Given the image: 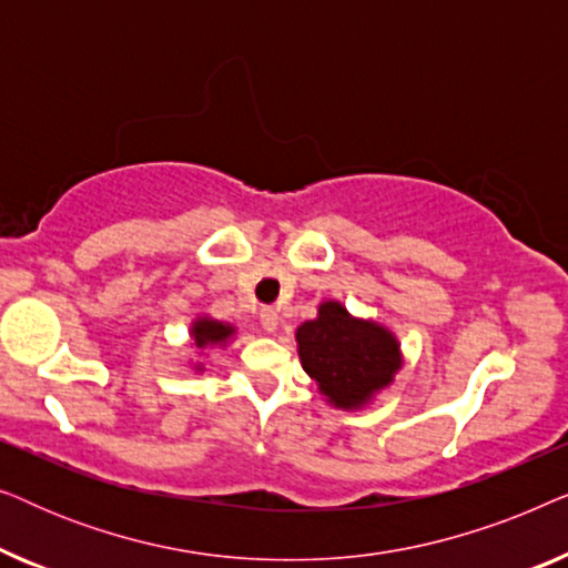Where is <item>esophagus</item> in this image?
<instances>
[{
  "label": "esophagus",
  "mask_w": 568,
  "mask_h": 568,
  "mask_svg": "<svg viewBox=\"0 0 568 568\" xmlns=\"http://www.w3.org/2000/svg\"><path fill=\"white\" fill-rule=\"evenodd\" d=\"M258 321H261L263 331H266V333H274L278 328V313L274 307H263L258 313Z\"/></svg>",
  "instance_id": "34e87169"
}]
</instances>
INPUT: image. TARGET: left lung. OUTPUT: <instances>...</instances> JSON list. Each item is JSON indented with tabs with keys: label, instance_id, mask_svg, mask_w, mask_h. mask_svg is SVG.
I'll list each match as a JSON object with an SVG mask.
<instances>
[{
	"label": "left lung",
	"instance_id": "8db88e82",
	"mask_svg": "<svg viewBox=\"0 0 568 568\" xmlns=\"http://www.w3.org/2000/svg\"><path fill=\"white\" fill-rule=\"evenodd\" d=\"M294 336L302 369L336 408H364L379 390L393 385L395 372L403 367L393 331L354 317L336 300L321 302L317 317L302 323Z\"/></svg>",
	"mask_w": 568,
	"mask_h": 568
}]
</instances>
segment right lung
<instances>
[{"instance_id": "right-lung-1", "label": "right lung", "mask_w": 568, "mask_h": 568, "mask_svg": "<svg viewBox=\"0 0 568 568\" xmlns=\"http://www.w3.org/2000/svg\"><path fill=\"white\" fill-rule=\"evenodd\" d=\"M235 325L230 323H222V321H214V317L209 315H199L196 321L191 323V338L196 348H212V346H227L232 338H235ZM193 369L201 372L204 367L201 364H193Z\"/></svg>"}]
</instances>
